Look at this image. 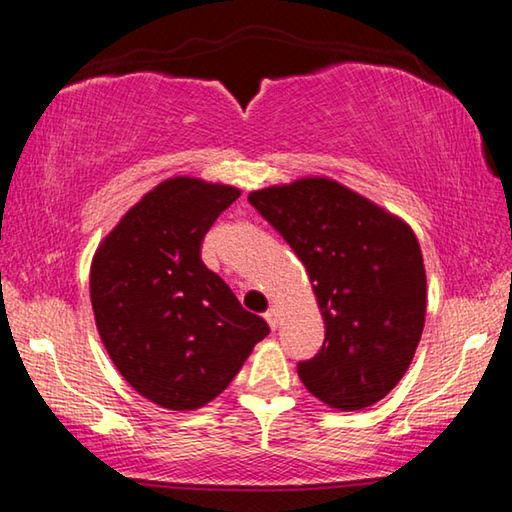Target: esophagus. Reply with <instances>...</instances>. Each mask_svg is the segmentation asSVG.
Segmentation results:
<instances>
[{
    "mask_svg": "<svg viewBox=\"0 0 512 512\" xmlns=\"http://www.w3.org/2000/svg\"><path fill=\"white\" fill-rule=\"evenodd\" d=\"M264 318H266V323L268 325H271V329H275L277 325H280V311H277V309H268L266 311V314H264Z\"/></svg>",
    "mask_w": 512,
    "mask_h": 512,
    "instance_id": "esophagus-1",
    "label": "esophagus"
}]
</instances>
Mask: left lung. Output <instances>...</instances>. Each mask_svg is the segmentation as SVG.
<instances>
[{
	"mask_svg": "<svg viewBox=\"0 0 512 512\" xmlns=\"http://www.w3.org/2000/svg\"><path fill=\"white\" fill-rule=\"evenodd\" d=\"M305 264L325 323L316 357L298 363L307 391L339 411L379 402L411 366L427 314L413 230L329 178L248 196Z\"/></svg>",
	"mask_w": 512,
	"mask_h": 512,
	"instance_id": "obj_1",
	"label": "left lung"
}]
</instances>
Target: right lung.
Returning a JSON list of instances; mask_svg holds the SVG:
<instances>
[{
	"label": "right lung",
	"instance_id": "1",
	"mask_svg": "<svg viewBox=\"0 0 512 512\" xmlns=\"http://www.w3.org/2000/svg\"><path fill=\"white\" fill-rule=\"evenodd\" d=\"M239 189L169 178L151 189L92 259L94 320L112 363L146 400L194 411L221 395L271 332L201 259Z\"/></svg>",
	"mask_w": 512,
	"mask_h": 512
}]
</instances>
